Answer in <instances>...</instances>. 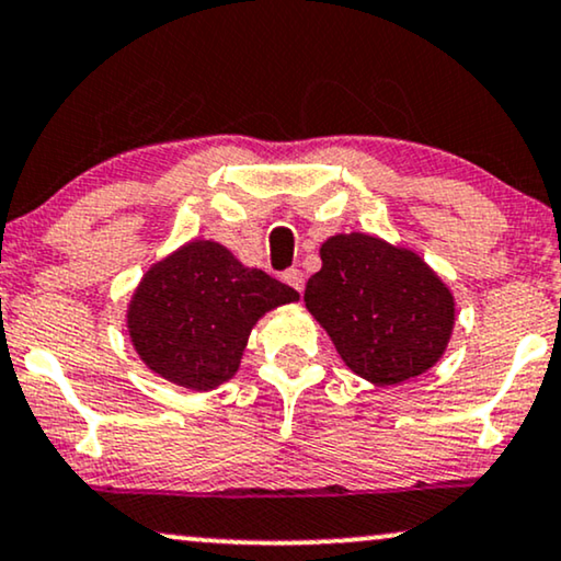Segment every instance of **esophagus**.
Returning a JSON list of instances; mask_svg holds the SVG:
<instances>
[{
    "label": "esophagus",
    "mask_w": 561,
    "mask_h": 561,
    "mask_svg": "<svg viewBox=\"0 0 561 561\" xmlns=\"http://www.w3.org/2000/svg\"><path fill=\"white\" fill-rule=\"evenodd\" d=\"M282 282H285V285H289L293 289H297V293H302L305 274L300 272V268H287V272L282 274Z\"/></svg>",
    "instance_id": "obj_1"
}]
</instances>
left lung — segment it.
<instances>
[{"instance_id": "1", "label": "left lung", "mask_w": 561, "mask_h": 561, "mask_svg": "<svg viewBox=\"0 0 561 561\" xmlns=\"http://www.w3.org/2000/svg\"><path fill=\"white\" fill-rule=\"evenodd\" d=\"M305 305L359 378L396 386L443 357L456 305L439 276L407 248L352 232L321 245Z\"/></svg>"}]
</instances>
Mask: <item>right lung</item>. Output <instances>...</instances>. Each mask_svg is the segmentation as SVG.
I'll list each match as a JSON object with an SVG mask.
<instances>
[{"instance_id": "right-lung-1", "label": "right lung", "mask_w": 561, "mask_h": 561, "mask_svg": "<svg viewBox=\"0 0 561 561\" xmlns=\"http://www.w3.org/2000/svg\"><path fill=\"white\" fill-rule=\"evenodd\" d=\"M295 300L293 287L243 266L225 245L194 240L145 274L126 321L150 370L209 391L238 373L253 323Z\"/></svg>"}]
</instances>
